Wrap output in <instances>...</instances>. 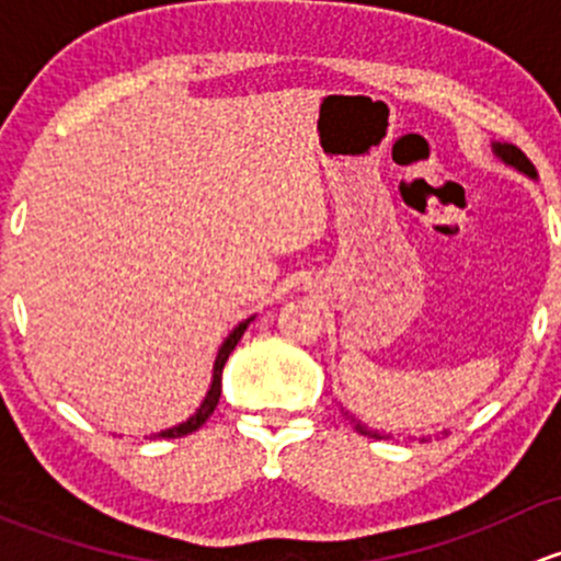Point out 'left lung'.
<instances>
[{
  "mask_svg": "<svg viewBox=\"0 0 561 561\" xmlns=\"http://www.w3.org/2000/svg\"><path fill=\"white\" fill-rule=\"evenodd\" d=\"M494 151L496 154L502 157V160L507 162V165H513V168H518V171H524V173H529V175H535L537 171H535V165H531L529 160H526V154L522 149H516V146H511V144H496L494 146ZM350 421L355 423V428H358L360 434H371V432H366V426H360L358 421H355V417H350ZM377 437V434H375Z\"/></svg>",
  "mask_w": 561,
  "mask_h": 561,
  "instance_id": "left-lung-1",
  "label": "left lung"
}]
</instances>
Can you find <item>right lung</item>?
Wrapping results in <instances>:
<instances>
[{
	"instance_id": "obj_1",
	"label": "right lung",
	"mask_w": 561,
	"mask_h": 561,
	"mask_svg": "<svg viewBox=\"0 0 561 561\" xmlns=\"http://www.w3.org/2000/svg\"><path fill=\"white\" fill-rule=\"evenodd\" d=\"M249 322H252V317H249V320L241 322L239 328H233V333H230V336L225 339L222 347H219L217 364H214V380H211V388H208L206 399H203V404L197 407L195 415H192L190 421L179 423V426L165 428V432H160V437H165V439H175V437H184V434L197 432V428H201L203 423L208 421V415H211V412L217 410V404H219V393H222V369H225V360L230 358V353H233V347H236V344H239V339L244 336V331H247Z\"/></svg>"
}]
</instances>
